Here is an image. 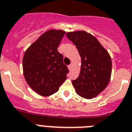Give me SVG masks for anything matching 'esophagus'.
Here are the masks:
<instances>
[{
    "instance_id": "esophagus-1",
    "label": "esophagus",
    "mask_w": 132,
    "mask_h": 132,
    "mask_svg": "<svg viewBox=\"0 0 132 132\" xmlns=\"http://www.w3.org/2000/svg\"><path fill=\"white\" fill-rule=\"evenodd\" d=\"M72 64H70L69 66H68V69L69 70H71V68H72Z\"/></svg>"
}]
</instances>
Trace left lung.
<instances>
[{
    "label": "left lung",
    "instance_id": "obj_1",
    "mask_svg": "<svg viewBox=\"0 0 132 132\" xmlns=\"http://www.w3.org/2000/svg\"><path fill=\"white\" fill-rule=\"evenodd\" d=\"M77 47L81 57L79 77L72 81L77 94L85 99L98 96L109 84L112 72V61L109 52L97 38L85 31L66 33Z\"/></svg>",
    "mask_w": 132,
    "mask_h": 132
}]
</instances>
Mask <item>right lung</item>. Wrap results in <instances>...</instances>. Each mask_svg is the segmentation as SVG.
<instances>
[{
    "instance_id": "1",
    "label": "right lung",
    "mask_w": 132,
    "mask_h": 132,
    "mask_svg": "<svg viewBox=\"0 0 132 132\" xmlns=\"http://www.w3.org/2000/svg\"><path fill=\"white\" fill-rule=\"evenodd\" d=\"M65 33L62 30L46 31L24 53L23 75L30 88L40 96L55 94L67 78L69 70L57 51Z\"/></svg>"
}]
</instances>
